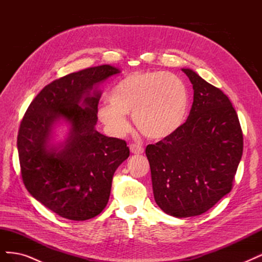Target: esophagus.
Instances as JSON below:
<instances>
[{
  "label": "esophagus",
  "instance_id": "1",
  "mask_svg": "<svg viewBox=\"0 0 262 262\" xmlns=\"http://www.w3.org/2000/svg\"><path fill=\"white\" fill-rule=\"evenodd\" d=\"M130 150L133 154H142L144 152V148L139 144H130Z\"/></svg>",
  "mask_w": 262,
  "mask_h": 262
}]
</instances>
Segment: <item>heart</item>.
<instances>
[{
	"instance_id": "heart-1",
	"label": "heart",
	"mask_w": 262,
	"mask_h": 262,
	"mask_svg": "<svg viewBox=\"0 0 262 262\" xmlns=\"http://www.w3.org/2000/svg\"><path fill=\"white\" fill-rule=\"evenodd\" d=\"M109 105L98 112L100 121L118 136L129 130L125 116L144 137L163 140L176 132L188 112V92L180 78L164 71L134 72L109 93Z\"/></svg>"
}]
</instances>
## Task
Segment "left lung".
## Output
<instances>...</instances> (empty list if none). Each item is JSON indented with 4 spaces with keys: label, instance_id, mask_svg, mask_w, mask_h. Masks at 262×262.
Segmentation results:
<instances>
[{
    "label": "left lung",
    "instance_id": "left-lung-1",
    "mask_svg": "<svg viewBox=\"0 0 262 262\" xmlns=\"http://www.w3.org/2000/svg\"><path fill=\"white\" fill-rule=\"evenodd\" d=\"M193 87L189 117L179 129L145 154L155 201L165 213L189 217L210 210L231 191L242 160L244 138L231 100L190 69Z\"/></svg>",
    "mask_w": 262,
    "mask_h": 262
}]
</instances>
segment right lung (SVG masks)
Wrapping results in <instances>:
<instances>
[{
  "instance_id": "obj_1",
  "label": "right lung",
  "mask_w": 262,
  "mask_h": 262,
  "mask_svg": "<svg viewBox=\"0 0 262 262\" xmlns=\"http://www.w3.org/2000/svg\"><path fill=\"white\" fill-rule=\"evenodd\" d=\"M119 72L105 64L54 80L30 102L20 122L17 148L24 185L61 217L97 216L108 203L116 169L130 155L125 141L95 130L100 93L91 95L93 87ZM60 117L71 123L70 136L60 151L48 149L52 125Z\"/></svg>"
}]
</instances>
